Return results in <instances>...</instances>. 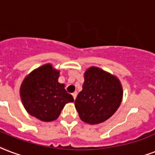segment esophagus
Here are the masks:
<instances>
[{
    "label": "esophagus",
    "mask_w": 155,
    "mask_h": 155,
    "mask_svg": "<svg viewBox=\"0 0 155 155\" xmlns=\"http://www.w3.org/2000/svg\"><path fill=\"white\" fill-rule=\"evenodd\" d=\"M72 96H73V98L75 99L76 98V97H77V92H75V93H72Z\"/></svg>",
    "instance_id": "obj_1"
}]
</instances>
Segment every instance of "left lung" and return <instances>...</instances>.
<instances>
[{
    "mask_svg": "<svg viewBox=\"0 0 155 155\" xmlns=\"http://www.w3.org/2000/svg\"><path fill=\"white\" fill-rule=\"evenodd\" d=\"M122 99L120 80L98 67H91L84 72L83 89L75 99V106L82 121L97 124L115 113Z\"/></svg>",
    "mask_w": 155,
    "mask_h": 155,
    "instance_id": "1",
    "label": "left lung"
}]
</instances>
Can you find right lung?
Returning <instances> with one entry per match:
<instances>
[{
  "instance_id": "right-lung-1",
  "label": "right lung",
  "mask_w": 155,
  "mask_h": 155,
  "mask_svg": "<svg viewBox=\"0 0 155 155\" xmlns=\"http://www.w3.org/2000/svg\"><path fill=\"white\" fill-rule=\"evenodd\" d=\"M59 71L45 64L32 71L22 81L20 97L28 114L36 119L50 122L58 118L63 107L73 102V97L58 83Z\"/></svg>"
}]
</instances>
